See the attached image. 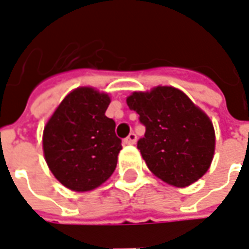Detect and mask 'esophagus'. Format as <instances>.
Here are the masks:
<instances>
[{"instance_id": "1", "label": "esophagus", "mask_w": 249, "mask_h": 249, "mask_svg": "<svg viewBox=\"0 0 249 249\" xmlns=\"http://www.w3.org/2000/svg\"><path fill=\"white\" fill-rule=\"evenodd\" d=\"M136 140H137V136H136V133H133V132H132V133H129V135H128V137L125 139L124 142L125 144H128V145H133V144L136 142Z\"/></svg>"}]
</instances>
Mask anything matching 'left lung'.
Returning a JSON list of instances; mask_svg holds the SVG:
<instances>
[{
  "label": "left lung",
  "instance_id": "8db88e82",
  "mask_svg": "<svg viewBox=\"0 0 249 249\" xmlns=\"http://www.w3.org/2000/svg\"><path fill=\"white\" fill-rule=\"evenodd\" d=\"M126 104L145 135L137 148L151 172L175 187H188L208 171L214 152L213 125L181 90L157 87L135 92Z\"/></svg>",
  "mask_w": 249,
  "mask_h": 249
}]
</instances>
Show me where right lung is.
Wrapping results in <instances>:
<instances>
[{
	"label": "right lung",
	"instance_id": "add662e5",
	"mask_svg": "<svg viewBox=\"0 0 249 249\" xmlns=\"http://www.w3.org/2000/svg\"><path fill=\"white\" fill-rule=\"evenodd\" d=\"M110 98L92 88L66 96L44 129V155L54 178L77 192L107 181L117 165L121 139L105 116Z\"/></svg>",
	"mask_w": 249,
	"mask_h": 249
}]
</instances>
